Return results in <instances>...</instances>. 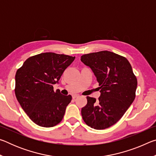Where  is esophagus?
Wrapping results in <instances>:
<instances>
[{
  "mask_svg": "<svg viewBox=\"0 0 156 156\" xmlns=\"http://www.w3.org/2000/svg\"><path fill=\"white\" fill-rule=\"evenodd\" d=\"M78 96H79V95L75 94V95H73L72 98H73V99H75V98H77V97H78Z\"/></svg>",
  "mask_w": 156,
  "mask_h": 156,
  "instance_id": "1",
  "label": "esophagus"
}]
</instances>
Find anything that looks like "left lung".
Returning a JSON list of instances; mask_svg holds the SVG:
<instances>
[{
    "instance_id": "8db88e82",
    "label": "left lung",
    "mask_w": 156,
    "mask_h": 156,
    "mask_svg": "<svg viewBox=\"0 0 156 156\" xmlns=\"http://www.w3.org/2000/svg\"><path fill=\"white\" fill-rule=\"evenodd\" d=\"M99 83L100 96L87 97L81 114L87 125L98 130L109 128L122 117L136 98V76L125 57L109 51L83 55Z\"/></svg>"
}]
</instances>
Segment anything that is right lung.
Listing matches in <instances>:
<instances>
[{
    "instance_id": "obj_1",
    "label": "right lung",
    "mask_w": 156,
    "mask_h": 156,
    "mask_svg": "<svg viewBox=\"0 0 156 156\" xmlns=\"http://www.w3.org/2000/svg\"><path fill=\"white\" fill-rule=\"evenodd\" d=\"M75 57L47 52L31 56L17 70L15 94L21 107L33 122L51 127L61 122L72 97L54 90L63 72Z\"/></svg>"
}]
</instances>
